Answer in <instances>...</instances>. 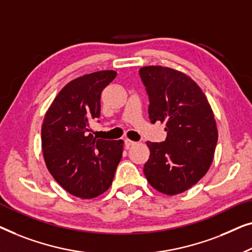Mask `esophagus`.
I'll use <instances>...</instances> for the list:
<instances>
[{"mask_svg": "<svg viewBox=\"0 0 252 252\" xmlns=\"http://www.w3.org/2000/svg\"><path fill=\"white\" fill-rule=\"evenodd\" d=\"M125 144H126V147H130V146H132V145H136V141H133V140H130V139H125Z\"/></svg>", "mask_w": 252, "mask_h": 252, "instance_id": "esophagus-1", "label": "esophagus"}]
</instances>
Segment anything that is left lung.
Wrapping results in <instances>:
<instances>
[{"label": "left lung", "mask_w": 252, "mask_h": 252, "mask_svg": "<svg viewBox=\"0 0 252 252\" xmlns=\"http://www.w3.org/2000/svg\"><path fill=\"white\" fill-rule=\"evenodd\" d=\"M139 75L150 98L151 122L165 123L166 131L165 141H147L151 154L144 173L158 192L176 195L210 168L218 140L214 112L201 88L179 70L145 66Z\"/></svg>", "instance_id": "obj_1"}]
</instances>
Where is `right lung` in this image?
I'll use <instances>...</instances> for the list:
<instances>
[{
  "instance_id": "add662e5",
  "label": "right lung",
  "mask_w": 252,
  "mask_h": 252,
  "mask_svg": "<svg viewBox=\"0 0 252 252\" xmlns=\"http://www.w3.org/2000/svg\"><path fill=\"white\" fill-rule=\"evenodd\" d=\"M99 70L67 83L45 113L42 152L49 172L72 195L94 198L112 185L122 158L123 140L95 139L90 122L100 116V94L115 79Z\"/></svg>"
}]
</instances>
